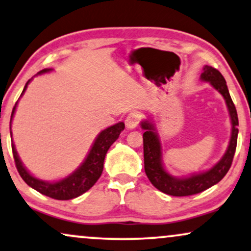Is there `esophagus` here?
<instances>
[{"mask_svg":"<svg viewBox=\"0 0 251 251\" xmlns=\"http://www.w3.org/2000/svg\"><path fill=\"white\" fill-rule=\"evenodd\" d=\"M140 121H141V116L140 114L137 113H130L126 119V126L128 129H135L136 126L140 125Z\"/></svg>","mask_w":251,"mask_h":251,"instance_id":"34e87169","label":"esophagus"}]
</instances>
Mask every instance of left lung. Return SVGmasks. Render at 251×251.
Returning a JSON list of instances; mask_svg holds the SVG:
<instances>
[{
    "label": "left lung",
    "instance_id": "left-lung-1",
    "mask_svg": "<svg viewBox=\"0 0 251 251\" xmlns=\"http://www.w3.org/2000/svg\"><path fill=\"white\" fill-rule=\"evenodd\" d=\"M201 80L209 82L224 97L226 104L231 120V136L228 149L224 157L218 163L209 169L208 171L198 173L187 178H176L164 169L162 162V145H160L158 132L152 123L148 120L141 123L143 134V150H144V170L148 178L157 190L163 193L173 197H187L212 187L218 184L229 171L233 162L235 150L237 144V134H239V119H237L236 108L231 100L227 83L222 74L212 66L203 67L200 76Z\"/></svg>",
    "mask_w": 251,
    "mask_h": 251
}]
</instances>
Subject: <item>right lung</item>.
Returning a JSON list of instances; mask_svg holds the SVG:
<instances>
[{"instance_id": "obj_1", "label": "right lung", "mask_w": 251, "mask_h": 251, "mask_svg": "<svg viewBox=\"0 0 251 251\" xmlns=\"http://www.w3.org/2000/svg\"><path fill=\"white\" fill-rule=\"evenodd\" d=\"M50 71L51 69L42 70L38 74L50 72ZM30 81L31 80H29V81L25 83L21 95H23V93L25 92ZM16 106L17 102L16 104H15L14 109H12L10 126L15 110H16ZM123 129H125V123L119 122L116 123V125L102 130L100 134L98 135L97 140H95L94 144H93L88 156L86 157V159L83 160L81 165H80L73 173H71L69 177L54 182L40 180V179H37L33 177L32 175H30V173L27 172V170L23 166V164H22L20 157H18L17 154V151L15 149V144L11 143L12 154H14V159L15 164H16L17 171L20 173L22 179H23L30 187H32L33 190L38 191L39 193L44 194L46 197H50L52 199L57 200L74 199V198L81 196L82 193L87 192L89 188L98 181V179L100 178L101 173L103 171V162L107 151L110 148V145L119 138L121 131H122ZM10 135L12 136L11 132Z\"/></svg>"}]
</instances>
